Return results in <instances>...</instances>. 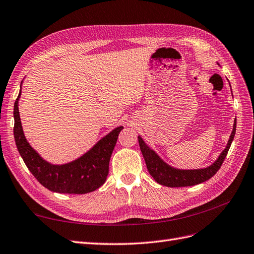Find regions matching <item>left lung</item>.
<instances>
[{
	"label": "left lung",
	"mask_w": 254,
	"mask_h": 254,
	"mask_svg": "<svg viewBox=\"0 0 254 254\" xmlns=\"http://www.w3.org/2000/svg\"><path fill=\"white\" fill-rule=\"evenodd\" d=\"M236 131V119L234 120L233 131L231 133L230 139L227 143V147L224 149L218 158L206 168L203 169H178L173 168L167 163H165L163 159L155 153V151L148 147V144L143 141L140 136H138V142L141 150L142 156L146 162L148 171L156 182L161 185L167 187H185V186H193L200 183H203L208 179H211L215 173L218 171L221 165L226 158L228 151L231 147V143L234 139Z\"/></svg>",
	"instance_id": "obj_1"
}]
</instances>
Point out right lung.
I'll return each instance as SVG.
<instances>
[{
	"mask_svg": "<svg viewBox=\"0 0 254 254\" xmlns=\"http://www.w3.org/2000/svg\"><path fill=\"white\" fill-rule=\"evenodd\" d=\"M20 96L21 89L13 106V136L21 157L38 182L49 190L60 193L83 194L102 186L108 176L110 159L123 127L113 129L81 157L67 164L53 165L43 159L25 138L18 107Z\"/></svg>",
	"mask_w": 254,
	"mask_h": 254,
	"instance_id": "obj_1",
	"label": "right lung"
}]
</instances>
